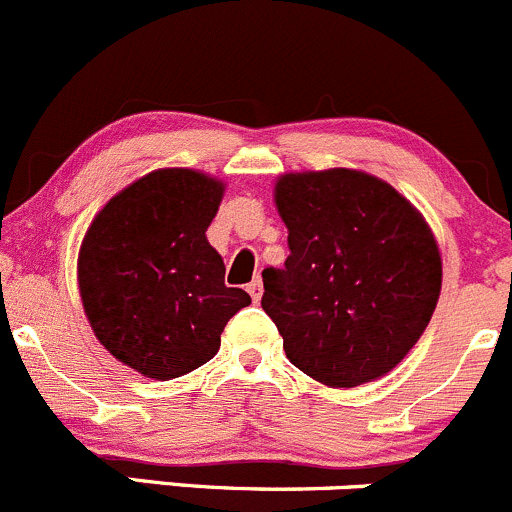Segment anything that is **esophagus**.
Listing matches in <instances>:
<instances>
[{
	"instance_id": "1",
	"label": "esophagus",
	"mask_w": 512,
	"mask_h": 512,
	"mask_svg": "<svg viewBox=\"0 0 512 512\" xmlns=\"http://www.w3.org/2000/svg\"><path fill=\"white\" fill-rule=\"evenodd\" d=\"M246 291H249V295L251 298H254V303H258V300H261V295H263V281L261 278H254V281L249 283V286H246Z\"/></svg>"
}]
</instances>
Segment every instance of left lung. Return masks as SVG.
<instances>
[{"mask_svg": "<svg viewBox=\"0 0 512 512\" xmlns=\"http://www.w3.org/2000/svg\"><path fill=\"white\" fill-rule=\"evenodd\" d=\"M283 268L263 271L261 308L286 357L328 387H357L404 360L429 325L441 256L424 217L357 170L283 175Z\"/></svg>", "mask_w": 512, "mask_h": 512, "instance_id": "obj_1", "label": "left lung"}]
</instances>
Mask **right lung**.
<instances>
[{"instance_id":"obj_1","label":"right lung","mask_w":512,"mask_h":512,"mask_svg":"<svg viewBox=\"0 0 512 512\" xmlns=\"http://www.w3.org/2000/svg\"><path fill=\"white\" fill-rule=\"evenodd\" d=\"M221 194L224 184L202 172H150L115 194L83 239L78 288L93 333L145 377L165 382L202 367L251 303L226 288L207 241Z\"/></svg>"}]
</instances>
